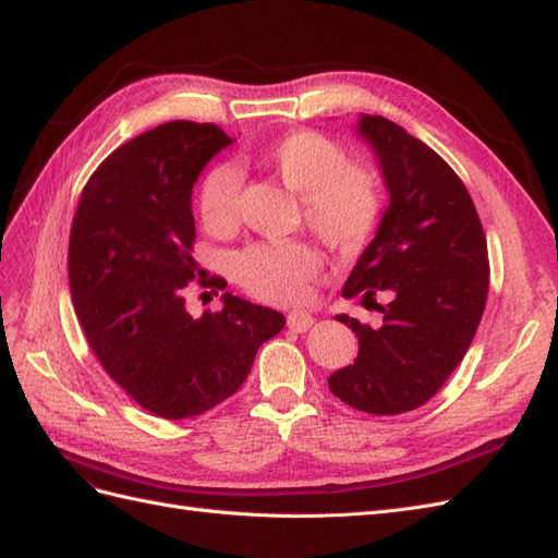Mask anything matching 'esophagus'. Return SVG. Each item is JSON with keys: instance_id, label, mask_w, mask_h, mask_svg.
<instances>
[{"instance_id": "1", "label": "esophagus", "mask_w": 558, "mask_h": 558, "mask_svg": "<svg viewBox=\"0 0 558 558\" xmlns=\"http://www.w3.org/2000/svg\"><path fill=\"white\" fill-rule=\"evenodd\" d=\"M312 324H314V316H312V314H307V312L293 310V312L289 314V328H291V330H295V332H305V330H310V328H312Z\"/></svg>"}]
</instances>
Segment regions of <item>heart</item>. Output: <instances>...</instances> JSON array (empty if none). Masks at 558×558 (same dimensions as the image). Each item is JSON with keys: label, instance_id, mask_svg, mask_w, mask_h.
I'll return each mask as SVG.
<instances>
[{"label": "heart", "instance_id": "obj_1", "mask_svg": "<svg viewBox=\"0 0 558 558\" xmlns=\"http://www.w3.org/2000/svg\"><path fill=\"white\" fill-rule=\"evenodd\" d=\"M263 162L286 189L302 195L305 221L332 251H356L373 234L381 195L375 174L363 165L342 162V150L310 130L289 132L263 148ZM240 172L218 165L197 189V211L205 230L223 234L238 223ZM320 258L305 242L256 244L238 253L232 275L267 302H298L307 295Z\"/></svg>", "mask_w": 558, "mask_h": 558}]
</instances>
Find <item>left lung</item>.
<instances>
[{
  "mask_svg": "<svg viewBox=\"0 0 558 558\" xmlns=\"http://www.w3.org/2000/svg\"><path fill=\"white\" fill-rule=\"evenodd\" d=\"M356 137L375 154L388 191L373 242L342 295L377 305L381 326L337 314L359 337L353 365L328 377L330 391L367 414H400L428 402L465 356L488 293L486 238L463 181L430 146L361 113Z\"/></svg>",
  "mask_w": 558,
  "mask_h": 558,
  "instance_id": "left-lung-1",
  "label": "left lung"
}]
</instances>
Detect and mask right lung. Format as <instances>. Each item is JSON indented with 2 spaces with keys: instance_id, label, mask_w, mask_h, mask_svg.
Returning a JSON list of instances; mask_svg holds the SVG:
<instances>
[{
  "instance_id": "1",
  "label": "right lung",
  "mask_w": 558,
  "mask_h": 558,
  "mask_svg": "<svg viewBox=\"0 0 558 558\" xmlns=\"http://www.w3.org/2000/svg\"><path fill=\"white\" fill-rule=\"evenodd\" d=\"M234 140L211 123L172 121L116 148L83 189L70 234V291L109 377L144 410L179 421L230 398L283 314L223 293L199 318L183 289L193 258V185Z\"/></svg>"
}]
</instances>
